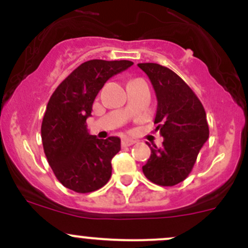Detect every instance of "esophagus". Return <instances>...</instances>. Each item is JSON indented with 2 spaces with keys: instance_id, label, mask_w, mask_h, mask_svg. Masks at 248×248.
Instances as JSON below:
<instances>
[{
  "instance_id": "1",
  "label": "esophagus",
  "mask_w": 248,
  "mask_h": 248,
  "mask_svg": "<svg viewBox=\"0 0 248 248\" xmlns=\"http://www.w3.org/2000/svg\"><path fill=\"white\" fill-rule=\"evenodd\" d=\"M133 144H136V140H133V139H129V138H124V139H122V141H121V145L124 147H126V146H132V145Z\"/></svg>"
}]
</instances>
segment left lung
Segmentation results:
<instances>
[{
	"label": "left lung",
	"mask_w": 248,
	"mask_h": 248,
	"mask_svg": "<svg viewBox=\"0 0 248 248\" xmlns=\"http://www.w3.org/2000/svg\"><path fill=\"white\" fill-rule=\"evenodd\" d=\"M138 67L156 92L155 124L164 138L162 147H150L151 156L142 172L154 184L175 186L188 176L209 138L206 112L193 90L171 69L158 63H138Z\"/></svg>",
	"instance_id": "obj_1"
}]
</instances>
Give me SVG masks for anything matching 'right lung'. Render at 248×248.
Returning <instances> with one entry per match:
<instances>
[{
	"instance_id": "right-lung-1",
	"label": "right lung",
	"mask_w": 248,
	"mask_h": 248,
	"mask_svg": "<svg viewBox=\"0 0 248 248\" xmlns=\"http://www.w3.org/2000/svg\"><path fill=\"white\" fill-rule=\"evenodd\" d=\"M132 64L127 60L84 62L47 102L41 128L44 154L57 180L77 193L97 191L111 176V159L121 149L120 138L90 136L86 119L107 80Z\"/></svg>"
}]
</instances>
